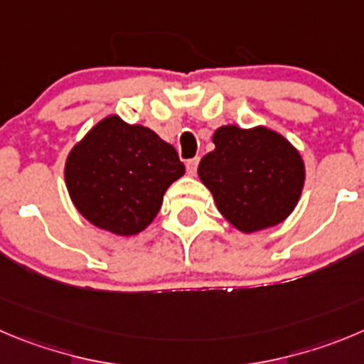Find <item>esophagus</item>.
<instances>
[{
	"label": "esophagus",
	"instance_id": "esophagus-1",
	"mask_svg": "<svg viewBox=\"0 0 364 364\" xmlns=\"http://www.w3.org/2000/svg\"><path fill=\"white\" fill-rule=\"evenodd\" d=\"M198 165H199V158H192L186 161V172H188L190 176H193L196 172H198Z\"/></svg>",
	"mask_w": 364,
	"mask_h": 364
}]
</instances>
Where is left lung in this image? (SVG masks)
I'll return each instance as SVG.
<instances>
[{"mask_svg": "<svg viewBox=\"0 0 364 364\" xmlns=\"http://www.w3.org/2000/svg\"><path fill=\"white\" fill-rule=\"evenodd\" d=\"M215 149L199 163V178L237 230L259 232L293 212L304 188L305 168L289 141L266 127L224 125Z\"/></svg>", "mask_w": 364, "mask_h": 364, "instance_id": "1", "label": "left lung"}]
</instances>
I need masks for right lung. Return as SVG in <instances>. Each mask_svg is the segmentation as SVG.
I'll use <instances>...</instances> for the list:
<instances>
[{
  "label": "right lung",
  "instance_id": "obj_1",
  "mask_svg": "<svg viewBox=\"0 0 364 364\" xmlns=\"http://www.w3.org/2000/svg\"><path fill=\"white\" fill-rule=\"evenodd\" d=\"M185 174L171 144L144 125L109 117L71 149L64 178L71 201L91 224L117 235L147 228L163 193Z\"/></svg>",
  "mask_w": 364,
  "mask_h": 364
}]
</instances>
